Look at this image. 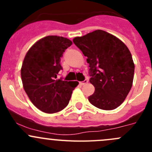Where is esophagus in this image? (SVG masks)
Segmentation results:
<instances>
[{
	"instance_id": "1",
	"label": "esophagus",
	"mask_w": 152,
	"mask_h": 152,
	"mask_svg": "<svg viewBox=\"0 0 152 152\" xmlns=\"http://www.w3.org/2000/svg\"><path fill=\"white\" fill-rule=\"evenodd\" d=\"M87 82H88V80H87V79H85V80H84L83 82H80V85H85L87 83Z\"/></svg>"
}]
</instances>
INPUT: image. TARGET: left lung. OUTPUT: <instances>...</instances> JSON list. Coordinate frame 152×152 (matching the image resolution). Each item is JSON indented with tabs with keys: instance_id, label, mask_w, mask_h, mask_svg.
Instances as JSON below:
<instances>
[{
	"instance_id": "obj_1",
	"label": "left lung",
	"mask_w": 152,
	"mask_h": 152,
	"mask_svg": "<svg viewBox=\"0 0 152 152\" xmlns=\"http://www.w3.org/2000/svg\"><path fill=\"white\" fill-rule=\"evenodd\" d=\"M73 42L87 56L95 92L88 97L93 106L104 110L119 107L133 83L134 64L126 45L114 35L96 30Z\"/></svg>"
}]
</instances>
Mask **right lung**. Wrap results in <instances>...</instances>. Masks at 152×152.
Masks as SVG:
<instances>
[{
  "mask_svg": "<svg viewBox=\"0 0 152 152\" xmlns=\"http://www.w3.org/2000/svg\"><path fill=\"white\" fill-rule=\"evenodd\" d=\"M72 42L67 38L47 36L37 41L26 54L21 79L27 96L34 105L45 113L61 111L68 104L76 81L56 79L62 69L60 57Z\"/></svg>",
  "mask_w": 152,
  "mask_h": 152,
  "instance_id": "add662e5",
  "label": "right lung"
}]
</instances>
